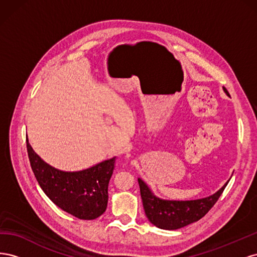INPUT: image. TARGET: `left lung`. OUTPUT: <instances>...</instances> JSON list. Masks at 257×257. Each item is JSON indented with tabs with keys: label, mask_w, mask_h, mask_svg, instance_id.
I'll return each mask as SVG.
<instances>
[{
	"label": "left lung",
	"mask_w": 257,
	"mask_h": 257,
	"mask_svg": "<svg viewBox=\"0 0 257 257\" xmlns=\"http://www.w3.org/2000/svg\"><path fill=\"white\" fill-rule=\"evenodd\" d=\"M223 90L229 96L228 91L225 88ZM229 180L213 195L205 198L195 200H167L155 196L149 186L141 178H138L143 205L148 220L157 227L168 230L184 227L205 216L220 198Z\"/></svg>",
	"instance_id": "1"
}]
</instances>
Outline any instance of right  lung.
Masks as SVG:
<instances>
[{"instance_id": "1", "label": "right lung", "mask_w": 257, "mask_h": 257, "mask_svg": "<svg viewBox=\"0 0 257 257\" xmlns=\"http://www.w3.org/2000/svg\"><path fill=\"white\" fill-rule=\"evenodd\" d=\"M27 149L36 180L53 204L80 220H94L105 212L115 157L79 172H63L38 157L28 139Z\"/></svg>"}]
</instances>
